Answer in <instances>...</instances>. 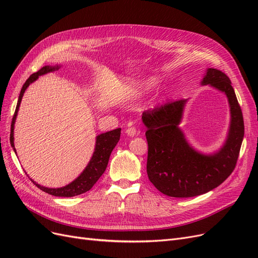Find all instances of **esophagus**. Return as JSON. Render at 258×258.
<instances>
[{"label":"esophagus","instance_id":"1","mask_svg":"<svg viewBox=\"0 0 258 258\" xmlns=\"http://www.w3.org/2000/svg\"><path fill=\"white\" fill-rule=\"evenodd\" d=\"M126 134L129 136V137H135L137 135V129L135 127H130V128H127L126 129Z\"/></svg>","mask_w":258,"mask_h":258}]
</instances>
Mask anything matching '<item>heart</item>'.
Returning a JSON list of instances; mask_svg holds the SVG:
<instances>
[{
  "label": "heart",
  "mask_w": 258,
  "mask_h": 258,
  "mask_svg": "<svg viewBox=\"0 0 258 258\" xmlns=\"http://www.w3.org/2000/svg\"><path fill=\"white\" fill-rule=\"evenodd\" d=\"M135 95H136V93H135ZM134 97H135V96H130V97L128 98V100H131V99H132V98H134Z\"/></svg>",
  "instance_id": "heart-1"
}]
</instances>
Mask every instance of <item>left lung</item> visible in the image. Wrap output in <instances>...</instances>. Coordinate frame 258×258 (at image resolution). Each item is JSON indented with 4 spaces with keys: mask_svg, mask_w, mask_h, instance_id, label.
I'll use <instances>...</instances> for the list:
<instances>
[{
    "mask_svg": "<svg viewBox=\"0 0 258 258\" xmlns=\"http://www.w3.org/2000/svg\"><path fill=\"white\" fill-rule=\"evenodd\" d=\"M201 84L224 92L230 106L229 132L217 153L205 155L194 150L178 128L187 100L170 101L142 116L147 127L148 178L170 197H195L214 189L235 170L239 157L244 122L229 77L220 70L208 69Z\"/></svg>",
    "mask_w": 258,
    "mask_h": 258,
    "instance_id": "left-lung-1",
    "label": "left lung"
}]
</instances>
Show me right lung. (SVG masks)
<instances>
[{"label": "right lung", "mask_w": 258, "mask_h": 258, "mask_svg": "<svg viewBox=\"0 0 258 258\" xmlns=\"http://www.w3.org/2000/svg\"><path fill=\"white\" fill-rule=\"evenodd\" d=\"M59 68H60L59 66H54V67L45 66L41 70H38L36 73H33L31 75L26 81V83L23 84L19 98H18L16 111H15V114L13 116L12 126H11L10 140L15 153H16V150H15V145H14V124H15V120H16L23 93H25L26 89L28 88V86L31 83H33L38 79V76L52 72V71H56V70H58ZM120 131H121L120 128H117L112 131L105 132V134H101L97 137L95 152H93V155L87 167L85 168V170L79 177L74 179V181L72 183H70L69 185L64 187H60V188H48V187H44V186H41L40 184L35 183L34 181H32V179H31V181H32L34 185H36L41 190L56 197H74V196H77V195L88 191L89 189H91V187L97 183L100 176L104 173V171L107 167L108 159H110L111 153L114 150L116 144L119 141Z\"/></svg>", "instance_id": "1"}]
</instances>
